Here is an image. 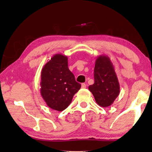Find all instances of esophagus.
<instances>
[{
    "label": "esophagus",
    "instance_id": "esophagus-1",
    "mask_svg": "<svg viewBox=\"0 0 152 152\" xmlns=\"http://www.w3.org/2000/svg\"><path fill=\"white\" fill-rule=\"evenodd\" d=\"M81 86H82V88H86V84H85V83H82Z\"/></svg>",
    "mask_w": 152,
    "mask_h": 152
}]
</instances>
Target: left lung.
I'll list each match as a JSON object with an SVG mask.
<instances>
[{"label": "left lung", "instance_id": "obj_1", "mask_svg": "<svg viewBox=\"0 0 152 152\" xmlns=\"http://www.w3.org/2000/svg\"><path fill=\"white\" fill-rule=\"evenodd\" d=\"M94 83L88 86L96 103L102 107L111 105L120 92L114 66L110 58L101 55L96 58L94 70Z\"/></svg>", "mask_w": 152, "mask_h": 152}]
</instances>
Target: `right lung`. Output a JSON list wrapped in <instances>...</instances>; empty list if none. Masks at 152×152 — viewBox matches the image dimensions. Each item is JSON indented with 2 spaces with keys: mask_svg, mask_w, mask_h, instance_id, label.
I'll return each mask as SVG.
<instances>
[{
  "mask_svg": "<svg viewBox=\"0 0 152 152\" xmlns=\"http://www.w3.org/2000/svg\"><path fill=\"white\" fill-rule=\"evenodd\" d=\"M41 94L48 106L62 111L71 103L81 84L69 70L68 58L56 54L45 64L41 74Z\"/></svg>",
  "mask_w": 152,
  "mask_h": 152,
  "instance_id": "right-lung-1",
  "label": "right lung"
}]
</instances>
